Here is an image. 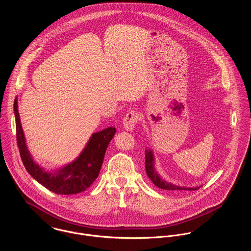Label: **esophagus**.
Masks as SVG:
<instances>
[{"instance_id": "esophagus-1", "label": "esophagus", "mask_w": 251, "mask_h": 251, "mask_svg": "<svg viewBox=\"0 0 251 251\" xmlns=\"http://www.w3.org/2000/svg\"><path fill=\"white\" fill-rule=\"evenodd\" d=\"M138 119H139V117H138L137 112L130 111L128 113H126V115L123 118L124 128L127 131H133L138 122Z\"/></svg>"}]
</instances>
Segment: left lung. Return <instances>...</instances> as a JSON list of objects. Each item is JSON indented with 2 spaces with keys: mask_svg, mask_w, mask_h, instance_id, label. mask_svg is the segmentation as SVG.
Here are the masks:
<instances>
[{
  "mask_svg": "<svg viewBox=\"0 0 251 251\" xmlns=\"http://www.w3.org/2000/svg\"><path fill=\"white\" fill-rule=\"evenodd\" d=\"M155 159H154V155L152 150L150 149H146L145 150V169H146V173L147 176L149 177V179L153 182V184L163 190H167V191H196L198 190L200 187H195V188H186V187H181V186H177L174 185L172 183H169L166 180H164L160 174H158L156 168H155Z\"/></svg>",
  "mask_w": 251,
  "mask_h": 251,
  "instance_id": "8db88e82",
  "label": "left lung"
}]
</instances>
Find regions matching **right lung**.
<instances>
[{
	"label": "right lung",
	"mask_w": 251,
	"mask_h": 251,
	"mask_svg": "<svg viewBox=\"0 0 251 251\" xmlns=\"http://www.w3.org/2000/svg\"><path fill=\"white\" fill-rule=\"evenodd\" d=\"M13 107L17 144L22 162L29 175L56 195H76L88 189L99 175L107 147L115 134V128L109 127L92 134L84 150L74 162L48 172L34 163L28 150L20 122L17 98L14 100Z\"/></svg>",
	"instance_id": "1"
}]
</instances>
